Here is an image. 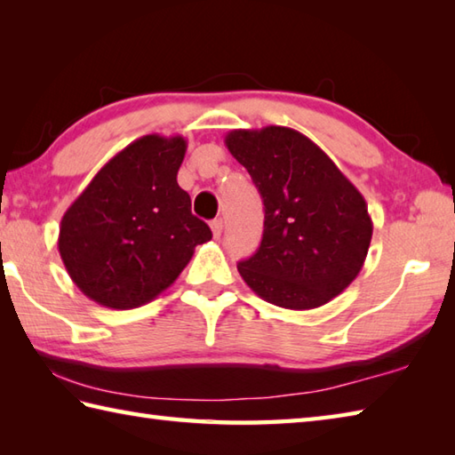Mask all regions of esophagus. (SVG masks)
Masks as SVG:
<instances>
[{
    "mask_svg": "<svg viewBox=\"0 0 455 455\" xmlns=\"http://www.w3.org/2000/svg\"><path fill=\"white\" fill-rule=\"evenodd\" d=\"M211 230H212V236L220 238V235H222V220L220 219L211 220Z\"/></svg>",
    "mask_w": 455,
    "mask_h": 455,
    "instance_id": "34e87169",
    "label": "esophagus"
}]
</instances>
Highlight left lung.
Here are the masks:
<instances>
[{
	"label": "left lung",
	"mask_w": 455,
	"mask_h": 455,
	"mask_svg": "<svg viewBox=\"0 0 455 455\" xmlns=\"http://www.w3.org/2000/svg\"><path fill=\"white\" fill-rule=\"evenodd\" d=\"M225 144L252 176L266 212L259 248L238 262L246 285L291 311L332 301L370 250L373 222L362 193L299 131L238 129Z\"/></svg>",
	"instance_id": "obj_1"
}]
</instances>
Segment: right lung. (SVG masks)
I'll return each mask as SVG.
<instances>
[{
  "label": "right lung",
  "mask_w": 455,
  "mask_h": 455,
  "mask_svg": "<svg viewBox=\"0 0 455 455\" xmlns=\"http://www.w3.org/2000/svg\"><path fill=\"white\" fill-rule=\"evenodd\" d=\"M183 137L147 134L95 173L64 212L58 252L92 301L127 311L168 289L211 228L178 186Z\"/></svg>",
  "instance_id": "right-lung-1"
}]
</instances>
